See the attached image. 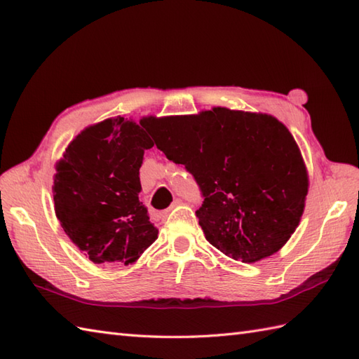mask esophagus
Masks as SVG:
<instances>
[{"instance_id": "esophagus-1", "label": "esophagus", "mask_w": 359, "mask_h": 359, "mask_svg": "<svg viewBox=\"0 0 359 359\" xmlns=\"http://www.w3.org/2000/svg\"><path fill=\"white\" fill-rule=\"evenodd\" d=\"M180 203H182V201H180V199H175V201L172 202V205H171V207H170V210L175 208V207H177V205H180ZM170 210H166V211L163 212V216H166V215H168V212H170Z\"/></svg>"}]
</instances>
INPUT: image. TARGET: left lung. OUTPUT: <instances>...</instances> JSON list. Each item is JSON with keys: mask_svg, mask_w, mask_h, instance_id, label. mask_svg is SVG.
I'll list each match as a JSON object with an SVG mask.
<instances>
[{"mask_svg": "<svg viewBox=\"0 0 359 359\" xmlns=\"http://www.w3.org/2000/svg\"><path fill=\"white\" fill-rule=\"evenodd\" d=\"M144 121L157 148L199 184L196 216L212 247L253 264L285 245L306 208L309 172L282 121L222 106Z\"/></svg>", "mask_w": 359, "mask_h": 359, "instance_id": "8db88e82", "label": "left lung"}]
</instances>
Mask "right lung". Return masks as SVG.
Returning a JSON list of instances; mask_svg holds the SVG:
<instances>
[{"label":"right lung","mask_w":359,"mask_h":359,"mask_svg":"<svg viewBox=\"0 0 359 359\" xmlns=\"http://www.w3.org/2000/svg\"><path fill=\"white\" fill-rule=\"evenodd\" d=\"M144 128L120 116L89 125L55 163V216L94 264H134L157 239L139 201L143 154L154 147Z\"/></svg>","instance_id":"1"}]
</instances>
